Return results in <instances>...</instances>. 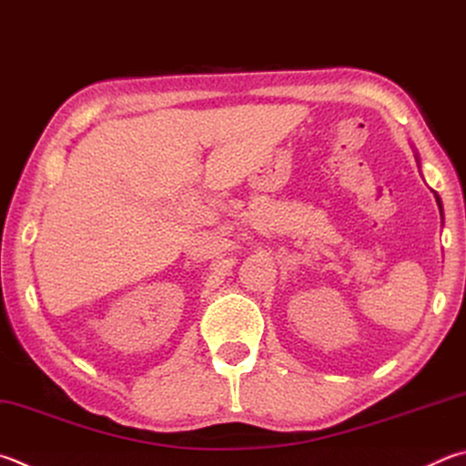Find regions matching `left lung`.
Returning a JSON list of instances; mask_svg holds the SVG:
<instances>
[{
    "mask_svg": "<svg viewBox=\"0 0 466 466\" xmlns=\"http://www.w3.org/2000/svg\"><path fill=\"white\" fill-rule=\"evenodd\" d=\"M416 163H418V167H420V157H418V152H416ZM436 196V193H434ZM436 201H438V208H440V211H442V199H440L438 196H436Z\"/></svg>",
    "mask_w": 466,
    "mask_h": 466,
    "instance_id": "obj_1",
    "label": "left lung"
}]
</instances>
